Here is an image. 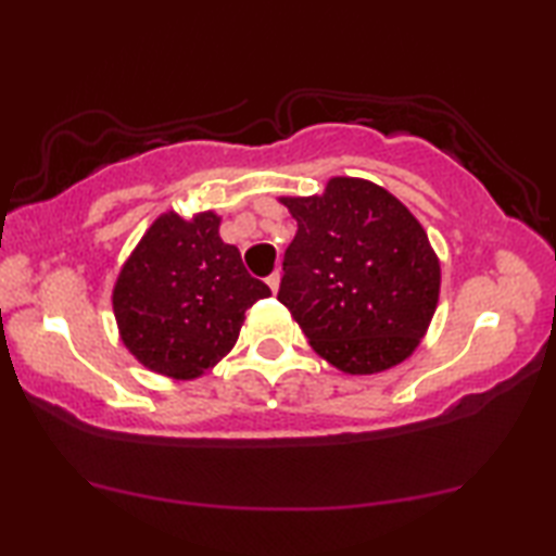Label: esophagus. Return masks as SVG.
<instances>
[{"mask_svg":"<svg viewBox=\"0 0 556 556\" xmlns=\"http://www.w3.org/2000/svg\"><path fill=\"white\" fill-rule=\"evenodd\" d=\"M279 281H281V275H279V271H275V275H269V277H267V285H269V289H271V291H275V294L279 291Z\"/></svg>","mask_w":556,"mask_h":556,"instance_id":"34e87169","label":"esophagus"}]
</instances>
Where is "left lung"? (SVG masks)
I'll use <instances>...</instances> for the list:
<instances>
[{
  "instance_id": "obj_1",
  "label": "left lung",
  "mask_w": 556,
  "mask_h": 556,
  "mask_svg": "<svg viewBox=\"0 0 556 556\" xmlns=\"http://www.w3.org/2000/svg\"><path fill=\"white\" fill-rule=\"evenodd\" d=\"M299 230L285 252L279 301L308 345L348 375L390 370L434 318L441 265L427 230L372 181L328 178L321 195H281Z\"/></svg>"
}]
</instances>
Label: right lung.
I'll return each instance as SVG.
<instances>
[{
	"mask_svg": "<svg viewBox=\"0 0 556 556\" xmlns=\"http://www.w3.org/2000/svg\"><path fill=\"white\" fill-rule=\"evenodd\" d=\"M213 211L162 213L122 265L112 312L127 351L156 375L195 380L232 351L244 312L271 291L220 238Z\"/></svg>",
	"mask_w": 556,
	"mask_h": 556,
	"instance_id": "add662e5",
	"label": "right lung"
}]
</instances>
